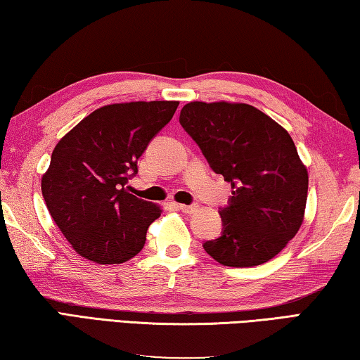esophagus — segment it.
Wrapping results in <instances>:
<instances>
[{
  "mask_svg": "<svg viewBox=\"0 0 360 360\" xmlns=\"http://www.w3.org/2000/svg\"><path fill=\"white\" fill-rule=\"evenodd\" d=\"M179 209L184 212V213H194L198 210V205H184V204H179Z\"/></svg>",
  "mask_w": 360,
  "mask_h": 360,
  "instance_id": "34e87169",
  "label": "esophagus"
}]
</instances>
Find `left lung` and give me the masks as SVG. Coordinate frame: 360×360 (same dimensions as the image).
I'll use <instances>...</instances> for the list:
<instances>
[{
  "instance_id": "1",
  "label": "left lung",
  "mask_w": 360,
  "mask_h": 360,
  "mask_svg": "<svg viewBox=\"0 0 360 360\" xmlns=\"http://www.w3.org/2000/svg\"><path fill=\"white\" fill-rule=\"evenodd\" d=\"M180 124L217 174L232 186L219 210L221 236L204 250L228 267H255L275 257L304 221L308 172L288 131L242 103H188Z\"/></svg>"
}]
</instances>
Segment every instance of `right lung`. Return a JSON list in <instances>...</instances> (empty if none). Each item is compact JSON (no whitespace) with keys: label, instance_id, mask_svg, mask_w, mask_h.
<instances>
[{"label":"right lung","instance_id":"add662e5","mask_svg":"<svg viewBox=\"0 0 360 360\" xmlns=\"http://www.w3.org/2000/svg\"><path fill=\"white\" fill-rule=\"evenodd\" d=\"M179 101H137L91 112L56 143L41 188L46 205L75 253L122 264L143 248L161 207L126 190L137 160L166 126Z\"/></svg>","mask_w":360,"mask_h":360}]
</instances>
